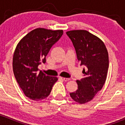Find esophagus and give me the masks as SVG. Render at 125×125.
Returning <instances> with one entry per match:
<instances>
[{
  "label": "esophagus",
  "instance_id": "1",
  "mask_svg": "<svg viewBox=\"0 0 125 125\" xmlns=\"http://www.w3.org/2000/svg\"><path fill=\"white\" fill-rule=\"evenodd\" d=\"M60 78L61 79H62V80H63L64 81H68V80H70V79H69V78H65V77H60Z\"/></svg>",
  "mask_w": 125,
  "mask_h": 125
}]
</instances>
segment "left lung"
Here are the masks:
<instances>
[{
  "label": "left lung",
  "mask_w": 125,
  "mask_h": 125,
  "mask_svg": "<svg viewBox=\"0 0 125 125\" xmlns=\"http://www.w3.org/2000/svg\"><path fill=\"white\" fill-rule=\"evenodd\" d=\"M72 41L80 65H84L83 78L76 81L78 88L70 93L73 100L80 104L91 101L102 89L109 67L108 51L99 37L86 30L66 32Z\"/></svg>",
  "instance_id": "obj_1"
}]
</instances>
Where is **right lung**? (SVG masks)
Wrapping results in <instances>:
<instances>
[{"label":"right lung","instance_id":"right-lung-1","mask_svg":"<svg viewBox=\"0 0 125 125\" xmlns=\"http://www.w3.org/2000/svg\"><path fill=\"white\" fill-rule=\"evenodd\" d=\"M63 34V30L35 29L21 40L15 50L12 68L15 78L27 97L36 101L50 95L56 77L39 73L38 66L46 62V56Z\"/></svg>","mask_w":125,"mask_h":125}]
</instances>
